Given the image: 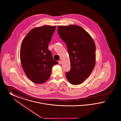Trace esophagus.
<instances>
[{
  "instance_id": "esophagus-1",
  "label": "esophagus",
  "mask_w": 121,
  "mask_h": 121,
  "mask_svg": "<svg viewBox=\"0 0 121 121\" xmlns=\"http://www.w3.org/2000/svg\"><path fill=\"white\" fill-rule=\"evenodd\" d=\"M59 64L60 65H61V64H62V61H60V60L59 61Z\"/></svg>"
}]
</instances>
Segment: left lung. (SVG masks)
Masks as SVG:
<instances>
[{
  "label": "left lung",
  "instance_id": "left-lung-1",
  "mask_svg": "<svg viewBox=\"0 0 121 121\" xmlns=\"http://www.w3.org/2000/svg\"><path fill=\"white\" fill-rule=\"evenodd\" d=\"M58 33L65 43L71 69L65 76L74 85L82 84L91 74L95 64V45L89 33L76 25L58 26Z\"/></svg>",
  "mask_w": 121,
  "mask_h": 121
}]
</instances>
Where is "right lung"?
Returning <instances> with one entry per match:
<instances>
[{
    "mask_svg": "<svg viewBox=\"0 0 121 121\" xmlns=\"http://www.w3.org/2000/svg\"><path fill=\"white\" fill-rule=\"evenodd\" d=\"M56 26L33 28L23 39L20 50L21 64L26 75L33 82L42 84L50 77L53 65L58 63L48 50Z\"/></svg>",
    "mask_w": 121,
    "mask_h": 121,
    "instance_id": "1",
    "label": "right lung"
}]
</instances>
